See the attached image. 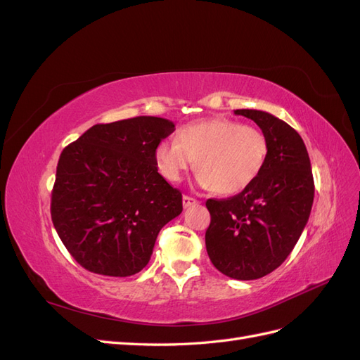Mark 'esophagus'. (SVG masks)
<instances>
[{"label": "esophagus", "instance_id": "obj_1", "mask_svg": "<svg viewBox=\"0 0 360 360\" xmlns=\"http://www.w3.org/2000/svg\"><path fill=\"white\" fill-rule=\"evenodd\" d=\"M195 204H198V200L189 197V195H183V207H184V209H188V207L195 205Z\"/></svg>", "mask_w": 360, "mask_h": 360}]
</instances>
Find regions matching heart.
<instances>
[{"mask_svg": "<svg viewBox=\"0 0 360 360\" xmlns=\"http://www.w3.org/2000/svg\"><path fill=\"white\" fill-rule=\"evenodd\" d=\"M267 158L269 141L258 127L222 117L184 124L176 141H160L155 148L156 167L168 181H180L195 160L197 183L219 195L248 189Z\"/></svg>", "mask_w": 360, "mask_h": 360, "instance_id": "b5f03b06", "label": "heart"}]
</instances>
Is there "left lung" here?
<instances>
[{
  "instance_id": "1",
  "label": "left lung",
  "mask_w": 360,
  "mask_h": 360,
  "mask_svg": "<svg viewBox=\"0 0 360 360\" xmlns=\"http://www.w3.org/2000/svg\"><path fill=\"white\" fill-rule=\"evenodd\" d=\"M269 141L267 163L248 189L226 200H207L205 248L213 266L233 279L250 281L278 269L296 246L314 202L311 160L303 139L278 117L236 110Z\"/></svg>"
}]
</instances>
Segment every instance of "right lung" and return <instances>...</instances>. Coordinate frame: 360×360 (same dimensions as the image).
<instances>
[{
    "label": "right lung",
    "instance_id": "1",
    "mask_svg": "<svg viewBox=\"0 0 360 360\" xmlns=\"http://www.w3.org/2000/svg\"><path fill=\"white\" fill-rule=\"evenodd\" d=\"M174 132L160 117L96 124L63 150L51 216L63 245L93 274L143 270L156 238L183 210L181 192L158 172L155 148Z\"/></svg>",
    "mask_w": 360,
    "mask_h": 360
}]
</instances>
